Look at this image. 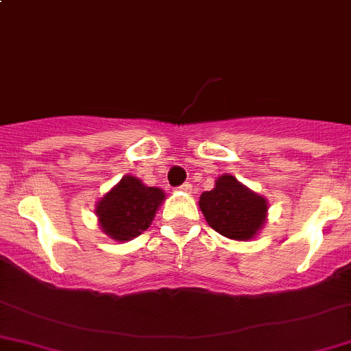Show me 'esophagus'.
Instances as JSON below:
<instances>
[{
  "instance_id": "obj_1",
  "label": "esophagus",
  "mask_w": 351,
  "mask_h": 351,
  "mask_svg": "<svg viewBox=\"0 0 351 351\" xmlns=\"http://www.w3.org/2000/svg\"><path fill=\"white\" fill-rule=\"evenodd\" d=\"M178 190L180 192H190V190H192V185H190V183H183L182 186H178Z\"/></svg>"
}]
</instances>
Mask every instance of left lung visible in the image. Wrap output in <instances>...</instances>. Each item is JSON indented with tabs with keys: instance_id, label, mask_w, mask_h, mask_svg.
I'll use <instances>...</instances> for the list:
<instances>
[{
	"instance_id": "1",
	"label": "left lung",
	"mask_w": 351,
	"mask_h": 351,
	"mask_svg": "<svg viewBox=\"0 0 351 351\" xmlns=\"http://www.w3.org/2000/svg\"><path fill=\"white\" fill-rule=\"evenodd\" d=\"M198 207L212 229L234 241L256 238L268 217L267 198L232 175L219 176L214 189L202 193Z\"/></svg>"
}]
</instances>
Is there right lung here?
I'll use <instances>...</instances> for the list:
<instances>
[{
  "label": "right lung",
  "instance_id": "obj_1",
  "mask_svg": "<svg viewBox=\"0 0 351 351\" xmlns=\"http://www.w3.org/2000/svg\"><path fill=\"white\" fill-rule=\"evenodd\" d=\"M165 190L147 186L132 175L122 176L95 205L101 231L119 243L143 234L165 200Z\"/></svg>",
  "mask_w": 351,
  "mask_h": 351
}]
</instances>
